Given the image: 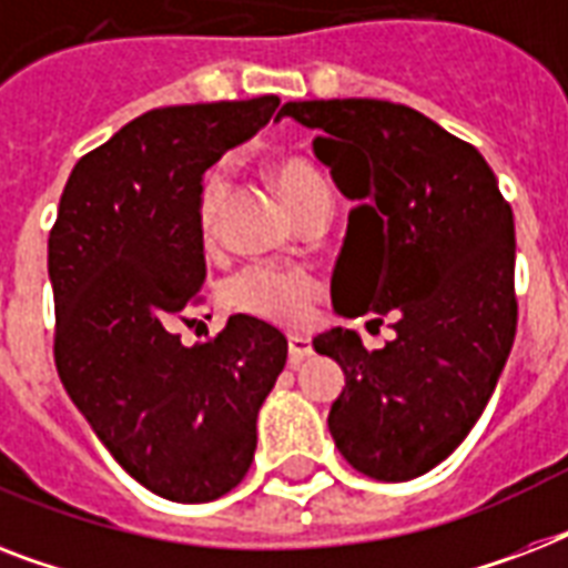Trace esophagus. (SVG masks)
<instances>
[{"mask_svg":"<svg viewBox=\"0 0 568 568\" xmlns=\"http://www.w3.org/2000/svg\"><path fill=\"white\" fill-rule=\"evenodd\" d=\"M306 356H312V342L301 333H292L288 336V363L292 365H301Z\"/></svg>","mask_w":568,"mask_h":568,"instance_id":"34e87169","label":"esophagus"}]
</instances>
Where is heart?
<instances>
[{"label": "heart", "instance_id": "heart-1", "mask_svg": "<svg viewBox=\"0 0 568 568\" xmlns=\"http://www.w3.org/2000/svg\"><path fill=\"white\" fill-rule=\"evenodd\" d=\"M267 176L274 182L276 194L283 196L288 212L301 221L312 212H329L333 194H329L327 180L312 162L301 155H283L267 164ZM223 194V176L217 171L205 176L203 194H200V230L205 239L214 235V221L221 212ZM321 297V280L303 267L288 265H256L241 267L239 274H232L223 283V301L235 312L244 315H256L271 324H283V327H301L306 324Z\"/></svg>", "mask_w": 568, "mask_h": 568}]
</instances>
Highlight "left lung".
I'll list each match as a JSON object with an SVG mask.
<instances>
[{
	"mask_svg": "<svg viewBox=\"0 0 568 568\" xmlns=\"http://www.w3.org/2000/svg\"><path fill=\"white\" fill-rule=\"evenodd\" d=\"M280 114L318 129V162L359 200L333 306L351 318L374 312L395 329L379 351L345 327L312 342L345 372L329 433L356 471L413 480L466 439L510 356L513 209L484 155L409 105L310 100L285 102Z\"/></svg>",
	"mask_w": 568,
	"mask_h": 568,
	"instance_id": "1",
	"label": "left lung"
}]
</instances>
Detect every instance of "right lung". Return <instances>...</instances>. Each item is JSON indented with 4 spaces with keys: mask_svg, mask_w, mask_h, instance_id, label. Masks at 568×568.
Returning a JSON list of instances; mask_svg holds the SVG:
<instances>
[{
    "mask_svg": "<svg viewBox=\"0 0 568 568\" xmlns=\"http://www.w3.org/2000/svg\"><path fill=\"white\" fill-rule=\"evenodd\" d=\"M276 105L267 93L146 111L79 159L49 232L58 377L111 457L168 501H214L244 480L288 356L250 315L194 347L171 329L205 280L203 173Z\"/></svg>",
    "mask_w": 568,
    "mask_h": 568,
    "instance_id": "obj_1",
    "label": "right lung"
}]
</instances>
